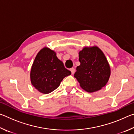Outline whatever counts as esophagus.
Segmentation results:
<instances>
[{
    "label": "esophagus",
    "instance_id": "esophagus-1",
    "mask_svg": "<svg viewBox=\"0 0 134 134\" xmlns=\"http://www.w3.org/2000/svg\"><path fill=\"white\" fill-rule=\"evenodd\" d=\"M70 71H71V74H73L74 73V72H75V69L73 67H72L70 69Z\"/></svg>",
    "mask_w": 134,
    "mask_h": 134
}]
</instances>
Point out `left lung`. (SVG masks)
I'll list each match as a JSON object with an SVG mask.
<instances>
[{"instance_id":"1","label":"left lung","mask_w":134,"mask_h":134,"mask_svg":"<svg viewBox=\"0 0 134 134\" xmlns=\"http://www.w3.org/2000/svg\"><path fill=\"white\" fill-rule=\"evenodd\" d=\"M80 65L74 77L86 92L92 93L105 86L110 75L109 65L105 55L97 47H85L79 52Z\"/></svg>"}]
</instances>
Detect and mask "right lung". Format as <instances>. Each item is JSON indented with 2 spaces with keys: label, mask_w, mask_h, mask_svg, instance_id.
I'll return each instance as SVG.
<instances>
[{
  "label": "right lung",
  "mask_w": 134,
  "mask_h": 134,
  "mask_svg": "<svg viewBox=\"0 0 134 134\" xmlns=\"http://www.w3.org/2000/svg\"><path fill=\"white\" fill-rule=\"evenodd\" d=\"M71 74L54 51L42 49L36 56L31 71V80L35 89L44 94L56 89L65 77Z\"/></svg>",
  "instance_id": "obj_1"
}]
</instances>
